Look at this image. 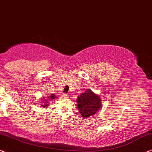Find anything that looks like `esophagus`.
<instances>
[{"label":"esophagus","instance_id":"obj_1","mask_svg":"<svg viewBox=\"0 0 152 152\" xmlns=\"http://www.w3.org/2000/svg\"><path fill=\"white\" fill-rule=\"evenodd\" d=\"M63 96L64 98H68L69 97V95H68V94H63Z\"/></svg>","mask_w":152,"mask_h":152}]
</instances>
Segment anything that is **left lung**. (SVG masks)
<instances>
[{"mask_svg": "<svg viewBox=\"0 0 152 152\" xmlns=\"http://www.w3.org/2000/svg\"><path fill=\"white\" fill-rule=\"evenodd\" d=\"M78 109L83 118H89L96 113L101 107L100 98L91 89H87L77 98Z\"/></svg>", "mask_w": 152, "mask_h": 152, "instance_id": "8db88e82", "label": "left lung"}]
</instances>
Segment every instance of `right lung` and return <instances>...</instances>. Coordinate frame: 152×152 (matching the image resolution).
<instances>
[{"instance_id":"add662e5","label":"right lung","mask_w":152,"mask_h":152,"mask_svg":"<svg viewBox=\"0 0 152 152\" xmlns=\"http://www.w3.org/2000/svg\"><path fill=\"white\" fill-rule=\"evenodd\" d=\"M54 97H55V96H54V94H52V95H51V96H50L51 98H54ZM43 99H45V98H43ZM48 99H49V98H48ZM45 103H46V102H45ZM48 105H49V104H45L44 107H45V106H48Z\"/></svg>"}]
</instances>
